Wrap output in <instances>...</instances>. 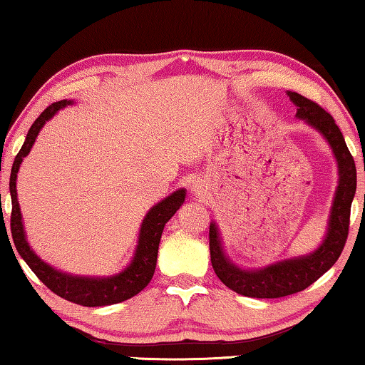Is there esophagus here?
Here are the masks:
<instances>
[{"label": "esophagus", "instance_id": "1", "mask_svg": "<svg viewBox=\"0 0 365 365\" xmlns=\"http://www.w3.org/2000/svg\"><path fill=\"white\" fill-rule=\"evenodd\" d=\"M191 191H193V195L196 197H205L207 193V183L202 180V178H196L191 183Z\"/></svg>", "mask_w": 365, "mask_h": 365}]
</instances>
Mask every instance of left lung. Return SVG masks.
I'll use <instances>...</instances> for the list:
<instances>
[{
  "label": "left lung",
  "instance_id": "obj_1",
  "mask_svg": "<svg viewBox=\"0 0 365 365\" xmlns=\"http://www.w3.org/2000/svg\"><path fill=\"white\" fill-rule=\"evenodd\" d=\"M287 95L296 106V117L317 130L329 143L336 160L338 185L325 237L309 255L283 259L259 269H242L227 256L219 227L215 220L211 222L209 250L215 275L225 287L248 298H282L306 289L336 262L348 238L351 202L354 200L357 182L354 159L346 146L343 133L327 110L294 91H287Z\"/></svg>",
  "mask_w": 365,
  "mask_h": 365
}]
</instances>
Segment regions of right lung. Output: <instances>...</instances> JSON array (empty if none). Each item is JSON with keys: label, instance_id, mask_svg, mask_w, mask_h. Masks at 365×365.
Returning <instances> with one entry per match:
<instances>
[{"label": "right lung", "instance_id": "add662e5", "mask_svg": "<svg viewBox=\"0 0 365 365\" xmlns=\"http://www.w3.org/2000/svg\"><path fill=\"white\" fill-rule=\"evenodd\" d=\"M71 104H73V100H63L51 104V106L43 110L38 119L32 123V127H30L26 141H24L21 151L17 153V156L14 159L9 178V191L12 202V240H14L17 252H19L21 257L27 262L29 267L32 269L34 274L38 277L53 293L61 296V298L88 307L117 304V302L130 299L132 296L138 294L141 289L151 282L154 269H156L160 235H163L164 227L170 220L172 215H174L185 202L187 190L180 188L174 191V193L164 197L163 201H159L158 205H154L150 211L146 212L145 219L141 220L137 248L133 251L132 261L114 275H73L63 270H58L56 267H53V265L43 261L41 257L36 256V252L27 242V233L26 228H24L21 206L19 201H17V172H19L24 158L29 156V153L32 150L40 130L45 127V123L48 120H51L54 114L59 113V109H64L66 106H71Z\"/></svg>", "mask_w": 365, "mask_h": 365}]
</instances>
